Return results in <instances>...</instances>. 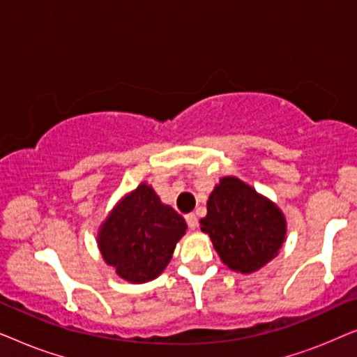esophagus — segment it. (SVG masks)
I'll return each instance as SVG.
<instances>
[{
    "label": "esophagus",
    "mask_w": 357,
    "mask_h": 357,
    "mask_svg": "<svg viewBox=\"0 0 357 357\" xmlns=\"http://www.w3.org/2000/svg\"><path fill=\"white\" fill-rule=\"evenodd\" d=\"M185 219H187V224H188V227L192 229V231H195V229L198 227V218L195 216L193 213H190V214H187V216H185Z\"/></svg>",
    "instance_id": "obj_1"
}]
</instances>
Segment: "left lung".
<instances>
[{
	"instance_id": "obj_1",
	"label": "left lung",
	"mask_w": 357,
	"mask_h": 357,
	"mask_svg": "<svg viewBox=\"0 0 357 357\" xmlns=\"http://www.w3.org/2000/svg\"><path fill=\"white\" fill-rule=\"evenodd\" d=\"M202 232L229 270L250 275L278 257L287 222L276 203L237 177H222L208 198Z\"/></svg>"
}]
</instances>
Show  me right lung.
<instances>
[{
    "label": "right lung",
    "instance_id": "1",
    "mask_svg": "<svg viewBox=\"0 0 357 357\" xmlns=\"http://www.w3.org/2000/svg\"><path fill=\"white\" fill-rule=\"evenodd\" d=\"M185 231V219L160 202L148 182H141L107 214L97 232V247L121 280L143 284L167 268Z\"/></svg>",
    "mask_w": 357,
    "mask_h": 357
}]
</instances>
